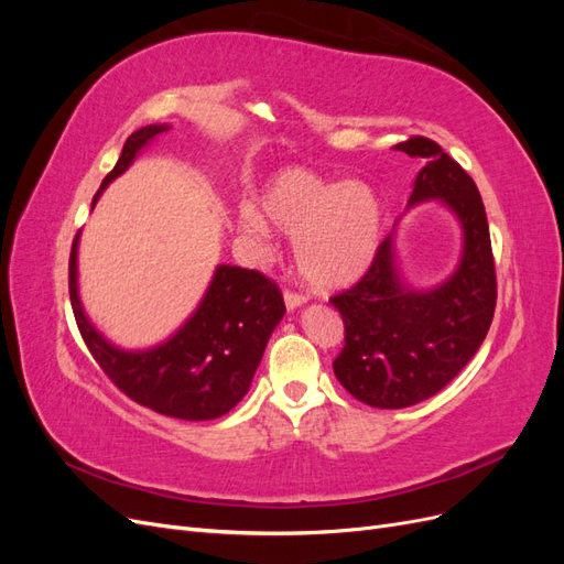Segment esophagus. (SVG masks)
<instances>
[{"instance_id": "esophagus-1", "label": "esophagus", "mask_w": 564, "mask_h": 564, "mask_svg": "<svg viewBox=\"0 0 564 564\" xmlns=\"http://www.w3.org/2000/svg\"><path fill=\"white\" fill-rule=\"evenodd\" d=\"M305 301H308V299H305V296H303V294H299V292H289V289L284 292V303H286V308H289V311L299 308V305H303Z\"/></svg>"}]
</instances>
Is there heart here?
I'll use <instances>...</instances> for the list:
<instances>
[{"mask_svg":"<svg viewBox=\"0 0 564 564\" xmlns=\"http://www.w3.org/2000/svg\"><path fill=\"white\" fill-rule=\"evenodd\" d=\"M240 226L263 240L268 226L294 237L301 278L315 289L352 284L369 268L381 235L379 197L362 181L332 183L303 166H286L259 195V212L242 207Z\"/></svg>","mask_w":564,"mask_h":564,"instance_id":"obj_1","label":"heart"}]
</instances>
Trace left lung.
Here are the masks:
<instances>
[{
	"mask_svg": "<svg viewBox=\"0 0 564 564\" xmlns=\"http://www.w3.org/2000/svg\"><path fill=\"white\" fill-rule=\"evenodd\" d=\"M395 150L425 162L406 204H447L464 228V253L447 282L419 292L402 282L388 235L362 280L329 299L346 327L336 379L355 400L379 409L412 406L445 388L482 346L497 308V270L475 181L425 135Z\"/></svg>",
	"mask_w": 564,
	"mask_h": 564,
	"instance_id": "obj_1",
	"label": "left lung"
}]
</instances>
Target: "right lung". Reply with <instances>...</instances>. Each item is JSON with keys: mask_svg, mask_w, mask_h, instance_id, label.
<instances>
[{"mask_svg": "<svg viewBox=\"0 0 564 564\" xmlns=\"http://www.w3.org/2000/svg\"><path fill=\"white\" fill-rule=\"evenodd\" d=\"M169 129V124H150L133 131L94 204L110 181L127 172L141 148ZM77 242L79 232L67 272L70 303L84 344L106 377L127 398L164 416L209 421L228 414L247 395L268 338L284 315L280 286L259 270L218 265L197 311L172 338L150 350H122L100 336L84 315L77 292Z\"/></svg>", "mask_w": 564, "mask_h": 564, "instance_id": "1", "label": "right lung"}]
</instances>
